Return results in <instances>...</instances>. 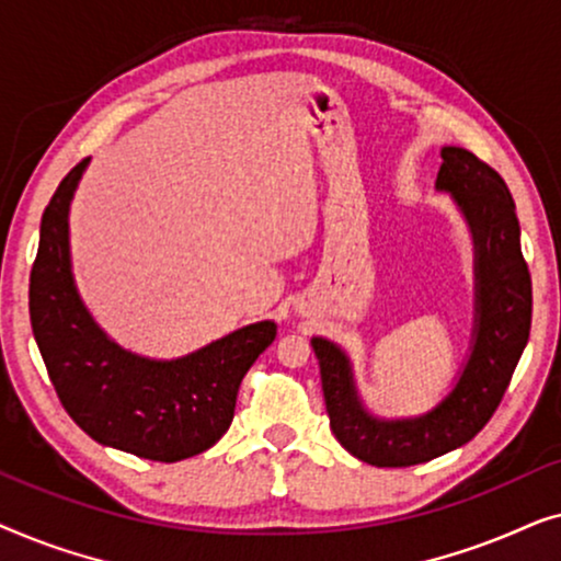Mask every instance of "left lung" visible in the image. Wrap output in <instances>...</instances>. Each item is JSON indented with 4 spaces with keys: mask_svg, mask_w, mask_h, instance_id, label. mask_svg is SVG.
Returning a JSON list of instances; mask_svg holds the SVG:
<instances>
[{
    "mask_svg": "<svg viewBox=\"0 0 561 561\" xmlns=\"http://www.w3.org/2000/svg\"><path fill=\"white\" fill-rule=\"evenodd\" d=\"M436 186L451 191L478 244L474 350L447 401L413 421H375L359 409L347 357L311 340L332 432L344 449L375 467H411L447 455L493 419L531 332V273L520 252L516 204L501 173L462 148H442Z\"/></svg>",
    "mask_w": 561,
    "mask_h": 561,
    "instance_id": "obj_1",
    "label": "left lung"
}]
</instances>
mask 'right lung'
<instances>
[{
  "label": "right lung",
  "mask_w": 561,
  "mask_h": 561,
  "mask_svg": "<svg viewBox=\"0 0 561 561\" xmlns=\"http://www.w3.org/2000/svg\"><path fill=\"white\" fill-rule=\"evenodd\" d=\"M89 160L45 206L30 271V324L68 416L91 439L152 462L214 447L234 419L244 373L275 340L273 321L244 327L173 363H150L106 340L79 301L68 263V204Z\"/></svg>",
  "instance_id": "obj_1"
}]
</instances>
